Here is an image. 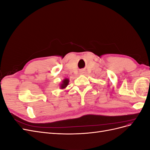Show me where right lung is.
<instances>
[{
  "label": "right lung",
  "instance_id": "1",
  "mask_svg": "<svg viewBox=\"0 0 150 150\" xmlns=\"http://www.w3.org/2000/svg\"><path fill=\"white\" fill-rule=\"evenodd\" d=\"M69 79H67V78H66V79H64V80H63L62 83L60 85L61 89H64V88H66L67 86V85L69 84Z\"/></svg>",
  "mask_w": 150,
  "mask_h": 150
}]
</instances>
